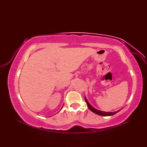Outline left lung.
<instances>
[{
    "instance_id": "left-lung-1",
    "label": "left lung",
    "mask_w": 147,
    "mask_h": 147,
    "mask_svg": "<svg viewBox=\"0 0 147 147\" xmlns=\"http://www.w3.org/2000/svg\"><path fill=\"white\" fill-rule=\"evenodd\" d=\"M85 102L87 104V106H88V107L89 108L90 110L92 111L93 112H94V113H95L96 114H98L99 115H103V116H109V115H112L115 114H116L117 112L120 111V110H119V111H117L114 112H103V111H98V110H97V109H96L94 107H93L92 106L89 104V102H88V100H87L86 98H85Z\"/></svg>"
}]
</instances>
